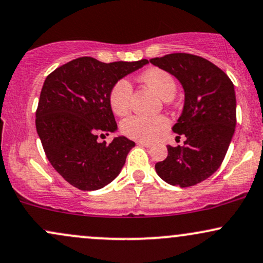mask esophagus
I'll return each instance as SVG.
<instances>
[{
	"label": "esophagus",
	"mask_w": 263,
	"mask_h": 263,
	"mask_svg": "<svg viewBox=\"0 0 263 263\" xmlns=\"http://www.w3.org/2000/svg\"><path fill=\"white\" fill-rule=\"evenodd\" d=\"M137 144H138V146L147 147V148H149V147L152 146V143H149V142H144V141H137Z\"/></svg>",
	"instance_id": "obj_1"
}]
</instances>
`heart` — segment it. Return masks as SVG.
Here are the masks:
<instances>
[{
	"mask_svg": "<svg viewBox=\"0 0 263 263\" xmlns=\"http://www.w3.org/2000/svg\"><path fill=\"white\" fill-rule=\"evenodd\" d=\"M141 80L155 91L163 100L170 101L177 91V84L170 73L162 69H149L142 74ZM132 86L127 80L121 79L112 86L108 96L110 107L116 115H125L131 107ZM170 122L164 116L146 117L134 116L122 120L120 128L121 132L132 140L151 142L159 137V135L168 127Z\"/></svg>",
	"mask_w": 263,
	"mask_h": 263,
	"instance_id": "heart-1",
	"label": "heart"
}]
</instances>
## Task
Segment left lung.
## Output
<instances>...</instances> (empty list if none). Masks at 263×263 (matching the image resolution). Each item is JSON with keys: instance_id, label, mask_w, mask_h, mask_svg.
Segmentation results:
<instances>
[{"instance_id": "left-lung-1", "label": "left lung", "mask_w": 263, "mask_h": 263, "mask_svg": "<svg viewBox=\"0 0 263 263\" xmlns=\"http://www.w3.org/2000/svg\"><path fill=\"white\" fill-rule=\"evenodd\" d=\"M149 62L174 75L184 89L183 112L172 128L185 136L184 146H167V158L156 163V172L171 185H195L218 171L230 146L236 127L234 84L215 64L193 54Z\"/></svg>"}]
</instances>
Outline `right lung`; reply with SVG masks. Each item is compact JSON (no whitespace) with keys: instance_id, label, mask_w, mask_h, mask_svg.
<instances>
[{"instance_id":"obj_1","label":"right lung","mask_w":263,"mask_h":263,"mask_svg":"<svg viewBox=\"0 0 263 263\" xmlns=\"http://www.w3.org/2000/svg\"><path fill=\"white\" fill-rule=\"evenodd\" d=\"M148 63H102L81 57L57 68L45 79L35 112V127L48 161L80 190L104 188L120 174L135 142L119 136L108 96L123 77Z\"/></svg>"}]
</instances>
